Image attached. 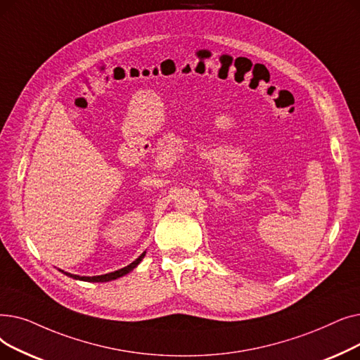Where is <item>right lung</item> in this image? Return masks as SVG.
Wrapping results in <instances>:
<instances>
[{
	"label": "right lung",
	"instance_id": "add662e5",
	"mask_svg": "<svg viewBox=\"0 0 360 360\" xmlns=\"http://www.w3.org/2000/svg\"><path fill=\"white\" fill-rule=\"evenodd\" d=\"M145 253L146 252H143L138 259L136 261H133L130 265H127V266H124V268H122V269H118V271H114V272H108V274H104V276H95V277H80V276H75V274H70V272H64V271H61V272H64L65 276H68V277H72V278H75V280H82V281H89V283H105V281H111V280H117V278H120V277H123V276H126V274H129L130 271H133L136 266H138L139 264H141V261L143 259V256H145Z\"/></svg>",
	"mask_w": 360,
	"mask_h": 360
}]
</instances>
